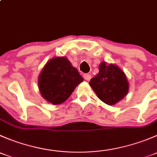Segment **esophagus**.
<instances>
[{
	"label": "esophagus",
	"mask_w": 157,
	"mask_h": 157,
	"mask_svg": "<svg viewBox=\"0 0 157 157\" xmlns=\"http://www.w3.org/2000/svg\"><path fill=\"white\" fill-rule=\"evenodd\" d=\"M83 78H84L86 81H89V80H90V79H91V75L89 74H86L83 75Z\"/></svg>",
	"instance_id": "esophagus-1"
}]
</instances>
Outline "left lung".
<instances>
[{
    "mask_svg": "<svg viewBox=\"0 0 157 157\" xmlns=\"http://www.w3.org/2000/svg\"><path fill=\"white\" fill-rule=\"evenodd\" d=\"M99 71L90 85L100 100L109 105L116 104L128 94L129 83L124 71L117 65L101 62Z\"/></svg>",
    "mask_w": 157,
    "mask_h": 157,
    "instance_id": "1",
    "label": "left lung"
}]
</instances>
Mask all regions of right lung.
Segmentation results:
<instances>
[{"instance_id":"add662e5","label":"right lung","mask_w":157,"mask_h":157,"mask_svg":"<svg viewBox=\"0 0 157 157\" xmlns=\"http://www.w3.org/2000/svg\"><path fill=\"white\" fill-rule=\"evenodd\" d=\"M83 77L66 57H55L45 64L38 78L42 97L53 105L67 100Z\"/></svg>"}]
</instances>
